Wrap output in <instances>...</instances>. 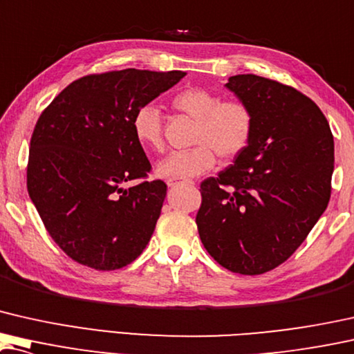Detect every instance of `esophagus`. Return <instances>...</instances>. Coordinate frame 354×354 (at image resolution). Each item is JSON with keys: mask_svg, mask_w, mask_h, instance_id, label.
I'll use <instances>...</instances> for the list:
<instances>
[{"mask_svg": "<svg viewBox=\"0 0 354 354\" xmlns=\"http://www.w3.org/2000/svg\"><path fill=\"white\" fill-rule=\"evenodd\" d=\"M166 183H167V187H171V188H174V187L180 185V183H192V182H180V180H167Z\"/></svg>", "mask_w": 354, "mask_h": 354, "instance_id": "1", "label": "esophagus"}]
</instances>
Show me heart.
Returning a JSON list of instances; mask_svg holds the SVG:
<instances>
[{"mask_svg": "<svg viewBox=\"0 0 354 354\" xmlns=\"http://www.w3.org/2000/svg\"><path fill=\"white\" fill-rule=\"evenodd\" d=\"M172 106L196 120L188 150L172 151L158 162L156 174L169 180H187L211 171L215 155L230 161L245 150L254 129L252 111L243 100H222L217 92L188 88L174 95ZM136 139L150 150L161 151L162 116L156 105L145 104L132 118Z\"/></svg>", "mask_w": 354, "mask_h": 354, "instance_id": "1", "label": "heart"}]
</instances>
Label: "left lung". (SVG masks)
Wrapping results in <instances>:
<instances>
[{
	"label": "left lung",
	"instance_id": "1",
	"mask_svg": "<svg viewBox=\"0 0 354 354\" xmlns=\"http://www.w3.org/2000/svg\"><path fill=\"white\" fill-rule=\"evenodd\" d=\"M254 129L234 165L201 183L199 238L214 260L239 274L286 262L330 199L334 137L310 97L257 75L230 76Z\"/></svg>",
	"mask_w": 354,
	"mask_h": 354
}]
</instances>
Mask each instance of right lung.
Listing matches in <instances>:
<instances>
[{"mask_svg": "<svg viewBox=\"0 0 354 354\" xmlns=\"http://www.w3.org/2000/svg\"><path fill=\"white\" fill-rule=\"evenodd\" d=\"M185 75L126 68L83 76L38 118L30 140L28 194L71 260L118 270L147 248L167 187L143 180L151 165L132 118ZM132 180L141 182L127 187Z\"/></svg>", "mask_w": 354, "mask_h": 354, "instance_id": "obj_1", "label": "right lung"}]
</instances>
